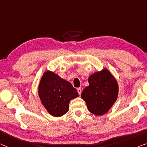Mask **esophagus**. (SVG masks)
<instances>
[{
  "instance_id": "esophagus-1",
  "label": "esophagus",
  "mask_w": 147,
  "mask_h": 147,
  "mask_svg": "<svg viewBox=\"0 0 147 147\" xmlns=\"http://www.w3.org/2000/svg\"><path fill=\"white\" fill-rule=\"evenodd\" d=\"M77 90H78V94H80H80H81V91H81V88L80 87V88H78V89H77Z\"/></svg>"
}]
</instances>
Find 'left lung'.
<instances>
[{
  "label": "left lung",
  "mask_w": 147,
  "mask_h": 147,
  "mask_svg": "<svg viewBox=\"0 0 147 147\" xmlns=\"http://www.w3.org/2000/svg\"><path fill=\"white\" fill-rule=\"evenodd\" d=\"M89 85L81 93L89 112L102 116L108 112L118 95V84L107 68L96 72L88 79Z\"/></svg>",
  "instance_id": "1"
}]
</instances>
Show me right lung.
<instances>
[{"label":"right lung","mask_w":147,"mask_h":147,"mask_svg":"<svg viewBox=\"0 0 147 147\" xmlns=\"http://www.w3.org/2000/svg\"><path fill=\"white\" fill-rule=\"evenodd\" d=\"M38 93L42 105L55 117L62 116L68 112L70 100L78 96L77 90L69 81L51 71L43 74Z\"/></svg>","instance_id":"1"}]
</instances>
